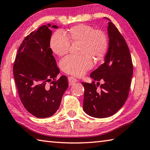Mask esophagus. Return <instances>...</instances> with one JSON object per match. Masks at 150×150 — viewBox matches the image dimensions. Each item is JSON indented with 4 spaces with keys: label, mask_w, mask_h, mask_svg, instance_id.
I'll return each instance as SVG.
<instances>
[{
    "label": "esophagus",
    "mask_w": 150,
    "mask_h": 150,
    "mask_svg": "<svg viewBox=\"0 0 150 150\" xmlns=\"http://www.w3.org/2000/svg\"><path fill=\"white\" fill-rule=\"evenodd\" d=\"M69 83L70 86H72V85H74L75 83L77 82V80H76V78H74V77H69Z\"/></svg>",
    "instance_id": "obj_1"
}]
</instances>
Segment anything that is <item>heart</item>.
Wrapping results in <instances>:
<instances>
[{
    "label": "heart",
    "instance_id": "b5f03b06",
    "mask_svg": "<svg viewBox=\"0 0 150 150\" xmlns=\"http://www.w3.org/2000/svg\"><path fill=\"white\" fill-rule=\"evenodd\" d=\"M70 41L81 44L80 53L82 55L64 57L60 62V67L63 72L77 77L83 76L92 68L93 62L89 56L97 60L100 59L108 49V39L105 34L83 24L70 28L67 35L62 30L56 31L51 39V48L57 55L63 56L69 51Z\"/></svg>",
    "mask_w": 150,
    "mask_h": 150
}]
</instances>
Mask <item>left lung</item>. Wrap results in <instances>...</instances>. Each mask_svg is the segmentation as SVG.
<instances>
[{
  "label": "left lung",
  "mask_w": 150,
  "mask_h": 150,
  "mask_svg": "<svg viewBox=\"0 0 150 150\" xmlns=\"http://www.w3.org/2000/svg\"><path fill=\"white\" fill-rule=\"evenodd\" d=\"M107 31L109 38L108 52L104 63L92 72L93 83L81 82L84 87L83 111L96 118H104L115 114L128 97L133 66L129 49L125 39L110 19ZM103 80L100 91L95 81Z\"/></svg>",
  "instance_id": "left-lung-1"
}]
</instances>
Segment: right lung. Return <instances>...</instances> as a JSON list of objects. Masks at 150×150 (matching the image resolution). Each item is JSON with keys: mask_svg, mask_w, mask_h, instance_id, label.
<instances>
[{"mask_svg": "<svg viewBox=\"0 0 150 150\" xmlns=\"http://www.w3.org/2000/svg\"><path fill=\"white\" fill-rule=\"evenodd\" d=\"M57 25L47 23L30 33L18 51L13 72L23 105L38 118L52 116L57 111L69 86L65 76L55 79L60 72L50 48L52 31ZM51 82V86L46 83Z\"/></svg>", "mask_w": 150, "mask_h": 150, "instance_id": "1", "label": "right lung"}]
</instances>
